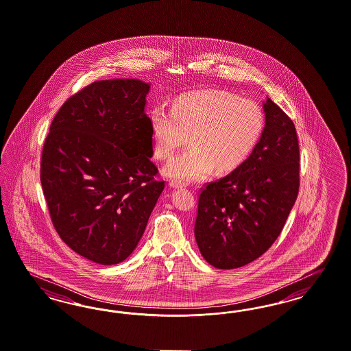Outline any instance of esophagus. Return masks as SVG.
I'll return each mask as SVG.
<instances>
[{"label":"esophagus","mask_w":351,"mask_h":351,"mask_svg":"<svg viewBox=\"0 0 351 351\" xmlns=\"http://www.w3.org/2000/svg\"><path fill=\"white\" fill-rule=\"evenodd\" d=\"M183 186H184V183H182L181 181H177V180L169 181V187H171V189H180V187H183Z\"/></svg>","instance_id":"1"}]
</instances>
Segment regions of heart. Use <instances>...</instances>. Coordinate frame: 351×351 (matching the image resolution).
<instances>
[{"mask_svg": "<svg viewBox=\"0 0 351 351\" xmlns=\"http://www.w3.org/2000/svg\"><path fill=\"white\" fill-rule=\"evenodd\" d=\"M151 123L158 158H168L190 135V147L171 157L164 171L191 182L215 168L219 173L239 168L259 143L265 114L258 103L233 92L206 90L183 93L173 108L157 105Z\"/></svg>", "mask_w": 351, "mask_h": 351, "instance_id": "obj_1", "label": "heart"}]
</instances>
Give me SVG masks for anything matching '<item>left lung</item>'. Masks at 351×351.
<instances>
[{
  "instance_id": "8db88e82",
  "label": "left lung",
  "mask_w": 351,
  "mask_h": 351,
  "mask_svg": "<svg viewBox=\"0 0 351 351\" xmlns=\"http://www.w3.org/2000/svg\"><path fill=\"white\" fill-rule=\"evenodd\" d=\"M265 129L246 161L202 190L195 239L210 265L234 269L258 259L277 239L299 190V144L293 121L271 99Z\"/></svg>"
}]
</instances>
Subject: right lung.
Returning <instances> with one entry per match:
<instances>
[{
  "mask_svg": "<svg viewBox=\"0 0 351 351\" xmlns=\"http://www.w3.org/2000/svg\"><path fill=\"white\" fill-rule=\"evenodd\" d=\"M149 83L97 80L53 118L40 181L53 226L80 256L113 265L138 246L165 183L156 181Z\"/></svg>",
  "mask_w": 351,
  "mask_h": 351,
  "instance_id": "right-lung-1",
  "label": "right lung"
}]
</instances>
